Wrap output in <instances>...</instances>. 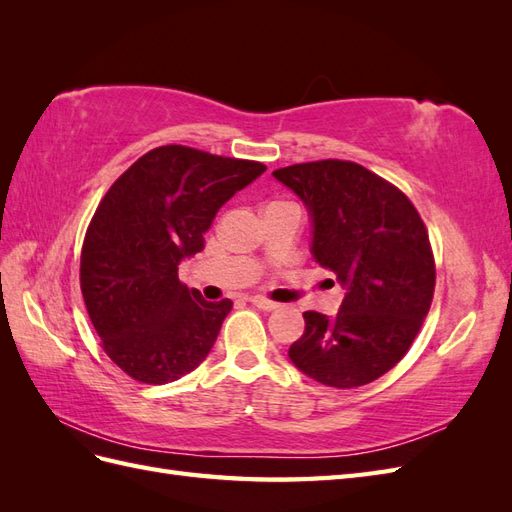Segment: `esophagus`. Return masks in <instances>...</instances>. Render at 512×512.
<instances>
[{
  "label": "esophagus",
  "mask_w": 512,
  "mask_h": 512,
  "mask_svg": "<svg viewBox=\"0 0 512 512\" xmlns=\"http://www.w3.org/2000/svg\"><path fill=\"white\" fill-rule=\"evenodd\" d=\"M250 303L256 305L258 309H265V312H273V309L280 307V303H275V301H271V299H267V297H260V294H256V297H252Z\"/></svg>",
  "instance_id": "34e87169"
}]
</instances>
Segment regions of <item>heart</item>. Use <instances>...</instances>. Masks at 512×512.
<instances>
[{"instance_id":"heart-1","label":"heart","mask_w":512,"mask_h":512,"mask_svg":"<svg viewBox=\"0 0 512 512\" xmlns=\"http://www.w3.org/2000/svg\"><path fill=\"white\" fill-rule=\"evenodd\" d=\"M273 205H275V203H273Z\"/></svg>"}]
</instances>
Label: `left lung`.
<instances>
[{"label": "left lung", "mask_w": 512, "mask_h": 512, "mask_svg": "<svg viewBox=\"0 0 512 512\" xmlns=\"http://www.w3.org/2000/svg\"><path fill=\"white\" fill-rule=\"evenodd\" d=\"M273 177L312 213V254L348 290L335 318L303 314L290 361L335 389L378 380L410 350L436 288L421 215L393 183L356 162L292 164Z\"/></svg>", "instance_id": "left-lung-1"}]
</instances>
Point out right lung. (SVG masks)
I'll list each match as a JSON object with an SVG mask.
<instances>
[{
  "label": "right lung",
  "instance_id": "1",
  "mask_svg": "<svg viewBox=\"0 0 512 512\" xmlns=\"http://www.w3.org/2000/svg\"><path fill=\"white\" fill-rule=\"evenodd\" d=\"M265 170L164 145L100 200L81 250V292L104 352L130 378L166 384L207 359L232 301H205L179 280V262L203 250L218 209Z\"/></svg>",
  "mask_w": 512,
  "mask_h": 512
}]
</instances>
